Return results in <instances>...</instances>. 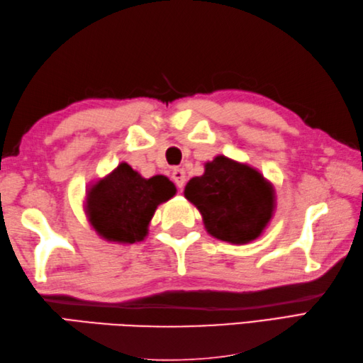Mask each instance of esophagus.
Listing matches in <instances>:
<instances>
[{
    "mask_svg": "<svg viewBox=\"0 0 363 363\" xmlns=\"http://www.w3.org/2000/svg\"><path fill=\"white\" fill-rule=\"evenodd\" d=\"M172 177H173V181L177 186V189H182L184 186H186V172H184L182 168H174L172 173Z\"/></svg>",
    "mask_w": 363,
    "mask_h": 363,
    "instance_id": "obj_1",
    "label": "esophagus"
}]
</instances>
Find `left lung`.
I'll use <instances>...</instances> for the list:
<instances>
[{
  "label": "left lung",
  "instance_id": "obj_1",
  "mask_svg": "<svg viewBox=\"0 0 363 363\" xmlns=\"http://www.w3.org/2000/svg\"><path fill=\"white\" fill-rule=\"evenodd\" d=\"M184 196L203 217L217 240L245 245L259 238L276 209V191L259 169L226 156L204 164V174L191 177Z\"/></svg>",
  "mask_w": 363,
  "mask_h": 363
}]
</instances>
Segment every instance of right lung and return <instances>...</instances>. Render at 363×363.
<instances>
[{"label":"right lung","mask_w":363,"mask_h":363,"mask_svg":"<svg viewBox=\"0 0 363 363\" xmlns=\"http://www.w3.org/2000/svg\"><path fill=\"white\" fill-rule=\"evenodd\" d=\"M176 195L167 176L146 179L121 162L86 191V213L90 226L106 242L133 245L143 242L157 206Z\"/></svg>","instance_id":"add662e5"}]
</instances>
